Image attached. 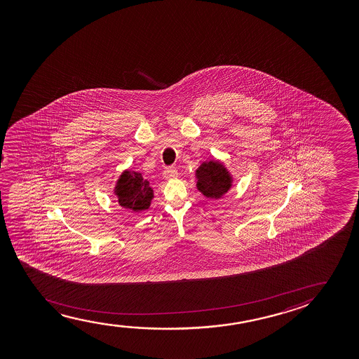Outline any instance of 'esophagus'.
Segmentation results:
<instances>
[{
	"label": "esophagus",
	"mask_w": 359,
	"mask_h": 359,
	"mask_svg": "<svg viewBox=\"0 0 359 359\" xmlns=\"http://www.w3.org/2000/svg\"><path fill=\"white\" fill-rule=\"evenodd\" d=\"M163 175L164 177H167V179H172V177H177V170L175 167H167L164 169V172H163Z\"/></svg>",
	"instance_id": "1"
}]
</instances>
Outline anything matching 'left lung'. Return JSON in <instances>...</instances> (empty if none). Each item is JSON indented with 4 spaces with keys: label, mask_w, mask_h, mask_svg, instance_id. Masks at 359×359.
<instances>
[{
    "label": "left lung",
    "mask_w": 359,
    "mask_h": 359,
    "mask_svg": "<svg viewBox=\"0 0 359 359\" xmlns=\"http://www.w3.org/2000/svg\"><path fill=\"white\" fill-rule=\"evenodd\" d=\"M196 174L198 190L207 197H221L231 187V177L219 163H203L197 169Z\"/></svg>",
    "instance_id": "left-lung-1"
}]
</instances>
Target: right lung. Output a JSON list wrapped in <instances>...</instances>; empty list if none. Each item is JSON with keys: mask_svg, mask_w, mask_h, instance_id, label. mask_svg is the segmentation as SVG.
<instances>
[{"mask_svg": "<svg viewBox=\"0 0 359 359\" xmlns=\"http://www.w3.org/2000/svg\"><path fill=\"white\" fill-rule=\"evenodd\" d=\"M115 192L120 206L136 212L147 210L153 198L149 182L137 172H123L118 179Z\"/></svg>", "mask_w": 359, "mask_h": 359, "instance_id": "right-lung-1", "label": "right lung"}]
</instances>
